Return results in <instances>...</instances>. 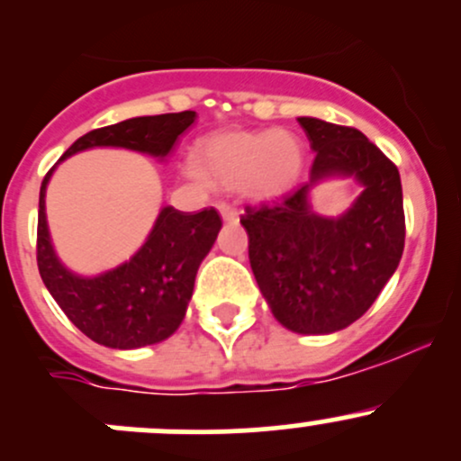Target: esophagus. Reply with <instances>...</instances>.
I'll use <instances>...</instances> for the list:
<instances>
[{
    "label": "esophagus",
    "mask_w": 461,
    "mask_h": 461,
    "mask_svg": "<svg viewBox=\"0 0 461 461\" xmlns=\"http://www.w3.org/2000/svg\"><path fill=\"white\" fill-rule=\"evenodd\" d=\"M218 212H221L222 221H225V222H236V221H239V212H236V209L231 207V204L218 203Z\"/></svg>",
    "instance_id": "1"
}]
</instances>
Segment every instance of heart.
Segmentation results:
<instances>
[{"instance_id":"obj_1","label":"heart","mask_w":461,"mask_h":461,"mask_svg":"<svg viewBox=\"0 0 461 461\" xmlns=\"http://www.w3.org/2000/svg\"><path fill=\"white\" fill-rule=\"evenodd\" d=\"M198 176L225 189H240L254 201H274L299 185L305 167L303 144L294 133L218 131L204 136L192 151Z\"/></svg>"}]
</instances>
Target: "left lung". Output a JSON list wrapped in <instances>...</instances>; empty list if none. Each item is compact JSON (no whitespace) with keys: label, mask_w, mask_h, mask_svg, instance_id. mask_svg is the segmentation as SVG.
Masks as SVG:
<instances>
[{"label":"left lung","mask_w":461,"mask_h":461,"mask_svg":"<svg viewBox=\"0 0 461 461\" xmlns=\"http://www.w3.org/2000/svg\"><path fill=\"white\" fill-rule=\"evenodd\" d=\"M317 153L310 180L276 204L245 207L249 265L274 319L299 334H330L364 317L397 269L406 221L399 171L352 127L299 118ZM328 177L365 192L339 217H321L309 194Z\"/></svg>","instance_id":"left-lung-1"}]
</instances>
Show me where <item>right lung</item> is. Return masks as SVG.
<instances>
[{
	"instance_id": "right-lung-1",
	"label": "right lung",
	"mask_w": 461,
	"mask_h": 461,
	"mask_svg": "<svg viewBox=\"0 0 461 461\" xmlns=\"http://www.w3.org/2000/svg\"><path fill=\"white\" fill-rule=\"evenodd\" d=\"M196 120V111L142 115L77 138L59 162L95 147H120L165 160L176 140ZM58 162V165H59ZM46 174L37 216V267L62 312L91 341L115 350L153 346L178 330L192 301L203 258L216 243L222 221L216 209L185 213L162 207L142 248L122 265L95 276L71 272L55 254L46 222Z\"/></svg>"
}]
</instances>
